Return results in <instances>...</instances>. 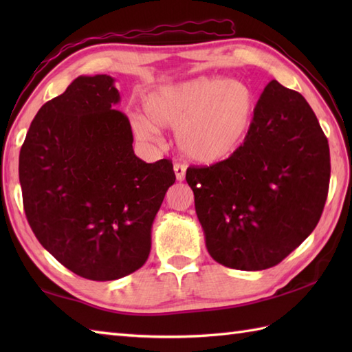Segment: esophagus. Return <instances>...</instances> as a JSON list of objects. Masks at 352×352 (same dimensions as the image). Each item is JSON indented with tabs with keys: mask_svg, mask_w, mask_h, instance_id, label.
Instances as JSON below:
<instances>
[{
	"mask_svg": "<svg viewBox=\"0 0 352 352\" xmlns=\"http://www.w3.org/2000/svg\"><path fill=\"white\" fill-rule=\"evenodd\" d=\"M174 172H175L177 182H183L184 180V177H186V166H184V164L175 163L174 164Z\"/></svg>",
	"mask_w": 352,
	"mask_h": 352,
	"instance_id": "34e87169",
	"label": "esophagus"
}]
</instances>
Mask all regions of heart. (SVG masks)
Returning <instances> with one entry per match:
<instances>
[{"instance_id": "heart-1", "label": "heart", "mask_w": 352, "mask_h": 352, "mask_svg": "<svg viewBox=\"0 0 352 352\" xmlns=\"http://www.w3.org/2000/svg\"><path fill=\"white\" fill-rule=\"evenodd\" d=\"M146 113H133L130 124L142 140H157L162 126H177L182 153L199 163L227 159L243 144L254 116V96L242 81L197 77L149 91Z\"/></svg>"}]
</instances>
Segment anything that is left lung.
<instances>
[{"mask_svg": "<svg viewBox=\"0 0 352 352\" xmlns=\"http://www.w3.org/2000/svg\"><path fill=\"white\" fill-rule=\"evenodd\" d=\"M186 182L207 251L239 271L278 265L318 226L330 183V148L301 94L272 80L243 145Z\"/></svg>", "mask_w": 352, "mask_h": 352, "instance_id": "obj_1", "label": "left lung"}]
</instances>
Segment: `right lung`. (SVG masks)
Returning a JSON list of instances; mask_svg holds the SVG:
<instances>
[{
    "mask_svg": "<svg viewBox=\"0 0 352 352\" xmlns=\"http://www.w3.org/2000/svg\"><path fill=\"white\" fill-rule=\"evenodd\" d=\"M121 95L107 74L80 76L45 102L19 153L24 210L34 236L83 278L118 280L145 265L172 163L133 151Z\"/></svg>",
    "mask_w": 352,
    "mask_h": 352,
    "instance_id": "add662e5",
    "label": "right lung"
}]
</instances>
